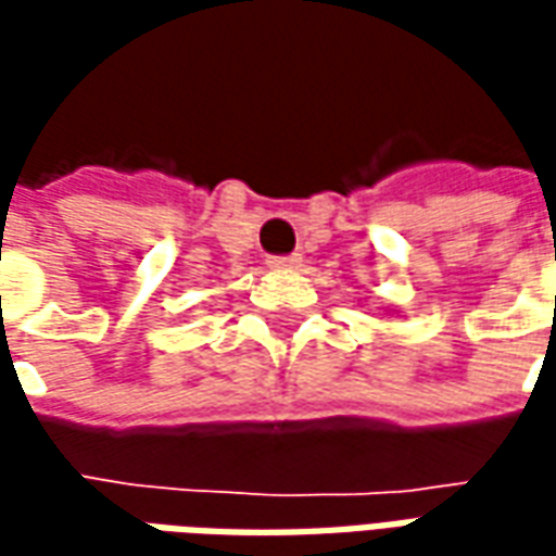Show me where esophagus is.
Wrapping results in <instances>:
<instances>
[{
  "instance_id": "esophagus-1",
  "label": "esophagus",
  "mask_w": 556,
  "mask_h": 556,
  "mask_svg": "<svg viewBox=\"0 0 556 556\" xmlns=\"http://www.w3.org/2000/svg\"><path fill=\"white\" fill-rule=\"evenodd\" d=\"M301 265V255L291 253V255H267V267H298Z\"/></svg>"
}]
</instances>
